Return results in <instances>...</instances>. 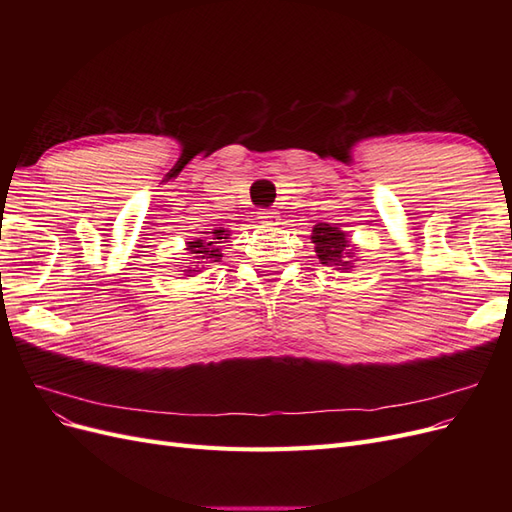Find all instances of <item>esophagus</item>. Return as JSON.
Here are the masks:
<instances>
[{
    "instance_id": "esophagus-1",
    "label": "esophagus",
    "mask_w": 512,
    "mask_h": 512,
    "mask_svg": "<svg viewBox=\"0 0 512 512\" xmlns=\"http://www.w3.org/2000/svg\"><path fill=\"white\" fill-rule=\"evenodd\" d=\"M258 220L262 222V224H275L277 222V211H273V209H260L258 211Z\"/></svg>"
}]
</instances>
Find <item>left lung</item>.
<instances>
[{
  "label": "left lung",
  "instance_id": "1",
  "mask_svg": "<svg viewBox=\"0 0 512 512\" xmlns=\"http://www.w3.org/2000/svg\"><path fill=\"white\" fill-rule=\"evenodd\" d=\"M312 243H316V254L322 265H337V267H348L350 260H344V254L348 252V239L346 232L339 230L337 226H331L327 222H320L312 230Z\"/></svg>",
  "mask_w": 512,
  "mask_h": 512
}]
</instances>
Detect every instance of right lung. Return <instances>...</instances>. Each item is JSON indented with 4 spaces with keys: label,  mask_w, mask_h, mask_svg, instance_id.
<instances>
[{
    "label": "right lung",
    "mask_w": 512,
    "mask_h": 512,
    "mask_svg": "<svg viewBox=\"0 0 512 512\" xmlns=\"http://www.w3.org/2000/svg\"><path fill=\"white\" fill-rule=\"evenodd\" d=\"M222 235H228V230H213L207 239H198V241H190L188 243V250L194 262V267H198V262H220L222 254H220V247H218V239H226ZM194 271V269H190ZM188 271V273H190Z\"/></svg>",
    "instance_id": "add662e5"
}]
</instances>
